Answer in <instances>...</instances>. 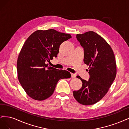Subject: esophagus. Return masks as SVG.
Returning a JSON list of instances; mask_svg holds the SVG:
<instances>
[{"label":"esophagus","mask_w":129,"mask_h":129,"mask_svg":"<svg viewBox=\"0 0 129 129\" xmlns=\"http://www.w3.org/2000/svg\"><path fill=\"white\" fill-rule=\"evenodd\" d=\"M71 77H72V78H75L76 77V75H75V74L72 73L71 74Z\"/></svg>","instance_id":"34e87169"}]
</instances>
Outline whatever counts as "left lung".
Listing matches in <instances>:
<instances>
[{
	"label": "left lung",
	"instance_id": "8db88e82",
	"mask_svg": "<svg viewBox=\"0 0 129 129\" xmlns=\"http://www.w3.org/2000/svg\"><path fill=\"white\" fill-rule=\"evenodd\" d=\"M76 38L84 48L83 61L89 66L90 78L87 81L77 76L82 82V86L73 91V96L81 104L92 105L105 95L115 79V57L108 43L93 31L77 34Z\"/></svg>",
	"mask_w": 129,
	"mask_h": 129
}]
</instances>
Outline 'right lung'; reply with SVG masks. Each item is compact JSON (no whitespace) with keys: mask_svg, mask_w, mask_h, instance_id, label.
<instances>
[{"mask_svg":"<svg viewBox=\"0 0 129 129\" xmlns=\"http://www.w3.org/2000/svg\"><path fill=\"white\" fill-rule=\"evenodd\" d=\"M71 38V34L50 29L37 30L27 39L18 55L17 68L19 82L30 98L48 99L58 80L71 77L69 72L46 64L57 57L60 45Z\"/></svg>","mask_w":129,"mask_h":129,"instance_id":"1","label":"right lung"}]
</instances>
